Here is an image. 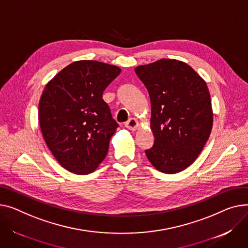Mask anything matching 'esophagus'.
I'll list each match as a JSON object with an SVG mask.
<instances>
[{
    "label": "esophagus",
    "instance_id": "34e87169",
    "mask_svg": "<svg viewBox=\"0 0 248 248\" xmlns=\"http://www.w3.org/2000/svg\"><path fill=\"white\" fill-rule=\"evenodd\" d=\"M125 127L127 128V129H129V130H136L138 127H139V123H138V121L136 120V119H134V118H131V119H129L126 123H125Z\"/></svg>",
    "mask_w": 248,
    "mask_h": 248
}]
</instances>
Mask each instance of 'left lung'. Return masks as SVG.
<instances>
[{
    "instance_id": "8db88e82",
    "label": "left lung",
    "mask_w": 248,
    "mask_h": 248,
    "mask_svg": "<svg viewBox=\"0 0 248 248\" xmlns=\"http://www.w3.org/2000/svg\"><path fill=\"white\" fill-rule=\"evenodd\" d=\"M135 72L151 97L155 143L145 155L161 172L183 171L202 153L211 133L206 82L186 62L173 59L139 65Z\"/></svg>"
}]
</instances>
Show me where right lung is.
<instances>
[{"label":"right lung","instance_id":"right-lung-1","mask_svg":"<svg viewBox=\"0 0 248 248\" xmlns=\"http://www.w3.org/2000/svg\"><path fill=\"white\" fill-rule=\"evenodd\" d=\"M121 72L117 65L77 61L46 85L39 103L42 135L67 170L89 174L105 159L119 124L103 93Z\"/></svg>","mask_w":248,"mask_h":248}]
</instances>
